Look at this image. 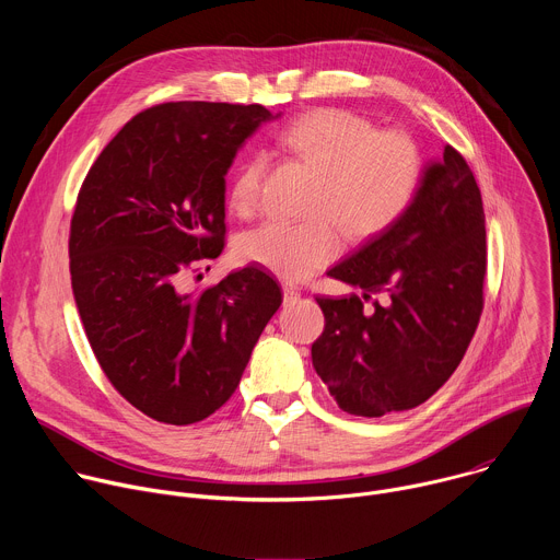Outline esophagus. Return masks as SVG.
<instances>
[{"label": "esophagus", "mask_w": 560, "mask_h": 560, "mask_svg": "<svg viewBox=\"0 0 560 560\" xmlns=\"http://www.w3.org/2000/svg\"><path fill=\"white\" fill-rule=\"evenodd\" d=\"M299 296H301L299 288H294L292 283H285V285H283V303H285V305H294V303L299 301Z\"/></svg>", "instance_id": "34e87169"}]
</instances>
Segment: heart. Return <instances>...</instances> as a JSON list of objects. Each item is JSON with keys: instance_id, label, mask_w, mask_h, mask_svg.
Returning <instances> with one entry per match:
<instances>
[{"instance_id": "heart-1", "label": "heart", "mask_w": 560, "mask_h": 560, "mask_svg": "<svg viewBox=\"0 0 560 560\" xmlns=\"http://www.w3.org/2000/svg\"><path fill=\"white\" fill-rule=\"evenodd\" d=\"M279 143L316 173L303 221H266L236 238V257L285 281H303L335 261L343 232L352 242L394 225L415 203L423 154L401 130L376 126L346 108H316L279 132ZM266 156L250 154L236 168L228 199L238 217L261 206Z\"/></svg>"}]
</instances>
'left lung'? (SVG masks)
Listing matches in <instances>:
<instances>
[{
    "mask_svg": "<svg viewBox=\"0 0 560 560\" xmlns=\"http://www.w3.org/2000/svg\"><path fill=\"white\" fill-rule=\"evenodd\" d=\"M486 270L481 190L463 154L445 145L410 210L328 272L363 294L316 296L326 328L312 365L337 406L383 417L425 404L476 332Z\"/></svg>",
    "mask_w": 560,
    "mask_h": 560,
    "instance_id": "left-lung-1",
    "label": "left lung"
}]
</instances>
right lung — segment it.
<instances>
[{
  "label": "right lung",
  "mask_w": 560,
  "mask_h": 560,
  "mask_svg": "<svg viewBox=\"0 0 560 560\" xmlns=\"http://www.w3.org/2000/svg\"><path fill=\"white\" fill-rule=\"evenodd\" d=\"M270 117L259 104L152 106L115 135L79 188L68 236L79 316L113 387L159 423L217 412L283 301L257 266L186 292V275L225 246L232 159Z\"/></svg>",
  "instance_id": "add662e5"
}]
</instances>
